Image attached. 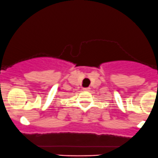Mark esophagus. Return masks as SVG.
<instances>
[{"instance_id": "1", "label": "esophagus", "mask_w": 158, "mask_h": 158, "mask_svg": "<svg viewBox=\"0 0 158 158\" xmlns=\"http://www.w3.org/2000/svg\"><path fill=\"white\" fill-rule=\"evenodd\" d=\"M89 89H90L89 87H87V88H83L84 91H89Z\"/></svg>"}]
</instances>
